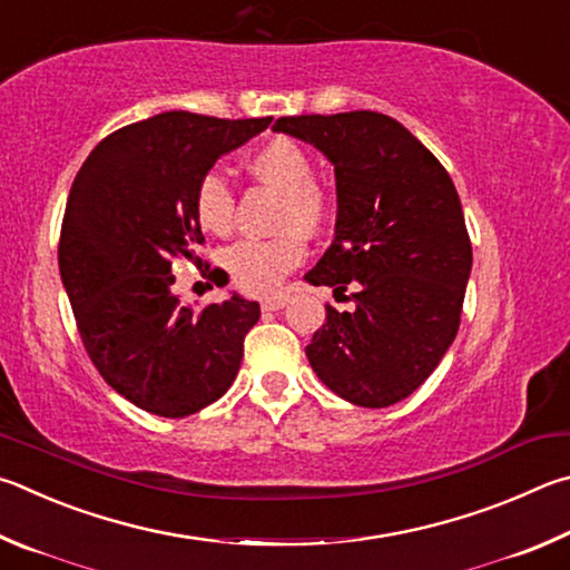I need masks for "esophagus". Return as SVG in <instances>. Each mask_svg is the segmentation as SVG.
<instances>
[{"label": "esophagus", "mask_w": 570, "mask_h": 570, "mask_svg": "<svg viewBox=\"0 0 570 570\" xmlns=\"http://www.w3.org/2000/svg\"><path fill=\"white\" fill-rule=\"evenodd\" d=\"M285 305H287V295H273V297H265V301L259 303L263 311H283Z\"/></svg>", "instance_id": "1"}]
</instances>
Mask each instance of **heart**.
<instances>
[{
	"label": "heart",
	"mask_w": 570,
	"mask_h": 570,
	"mask_svg": "<svg viewBox=\"0 0 570 570\" xmlns=\"http://www.w3.org/2000/svg\"><path fill=\"white\" fill-rule=\"evenodd\" d=\"M249 173L259 183L283 193L277 207L275 237L239 239L225 249L223 263L239 291L249 295H273L283 279L303 265L307 257L305 235H315L333 215V197L313 177V159L303 145L291 137H273L249 157ZM235 193L217 169L199 175L193 209L203 229L213 235H227L235 225Z\"/></svg>",
	"instance_id": "obj_1"
}]
</instances>
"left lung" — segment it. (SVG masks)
<instances>
[{
  "label": "left lung",
  "instance_id": "8db88e82",
  "mask_svg": "<svg viewBox=\"0 0 570 570\" xmlns=\"http://www.w3.org/2000/svg\"><path fill=\"white\" fill-rule=\"evenodd\" d=\"M273 129L335 165V239L305 279L333 287L335 297L357 287L353 313L325 305L307 361L347 403L403 401L443 361L461 325L473 249L453 179L397 119L371 109L279 117Z\"/></svg>",
  "mask_w": 570,
  "mask_h": 570
}]
</instances>
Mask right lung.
I'll use <instances>...</instances> for the list:
<instances>
[{
  "label": "right lung",
  "mask_w": 570,
  "mask_h": 570,
  "mask_svg": "<svg viewBox=\"0 0 570 570\" xmlns=\"http://www.w3.org/2000/svg\"><path fill=\"white\" fill-rule=\"evenodd\" d=\"M269 122L155 115L107 135L69 189L59 275L79 337L107 385L147 413L203 411L239 371L259 305L239 295L203 311L183 305L173 293V263H203L195 249L205 237L193 209L199 175Z\"/></svg>",
  "instance_id": "obj_1"
}]
</instances>
